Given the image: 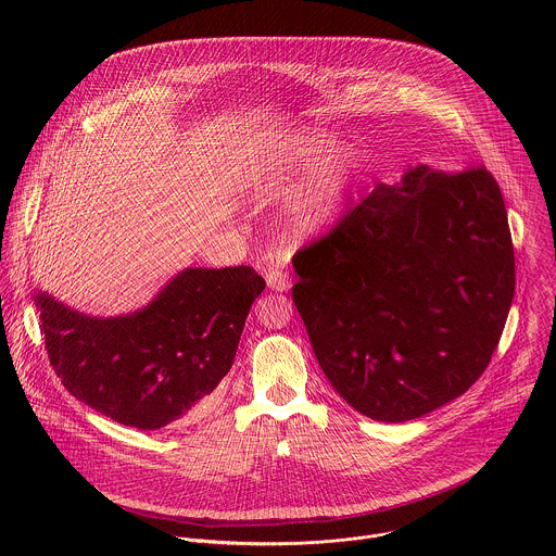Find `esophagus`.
Returning a JSON list of instances; mask_svg holds the SVG:
<instances>
[{
  "instance_id": "obj_1",
  "label": "esophagus",
  "mask_w": 556,
  "mask_h": 556,
  "mask_svg": "<svg viewBox=\"0 0 556 556\" xmlns=\"http://www.w3.org/2000/svg\"><path fill=\"white\" fill-rule=\"evenodd\" d=\"M267 287L271 289V291H278V293H282V291H289L291 289V278H289V274L285 271V269H269L267 271Z\"/></svg>"
}]
</instances>
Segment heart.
I'll list each match as a JSON object with an SVG mask.
<instances>
[{
  "label": "heart",
  "mask_w": 556,
  "mask_h": 556,
  "mask_svg": "<svg viewBox=\"0 0 556 556\" xmlns=\"http://www.w3.org/2000/svg\"><path fill=\"white\" fill-rule=\"evenodd\" d=\"M331 146L329 135L311 132L298 139H291L289 143L280 146L271 159L263 164V179H278L300 166L313 164L320 159ZM355 164L351 160H327L318 166L313 181L304 190L298 207V227L300 231H315L323 225L331 223L338 212L344 205V199L349 194L351 181H353Z\"/></svg>",
  "instance_id": "heart-1"
}]
</instances>
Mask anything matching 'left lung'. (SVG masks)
<instances>
[{"instance_id":"8db88e82","label":"left lung","mask_w":556,"mask_h":556,"mask_svg":"<svg viewBox=\"0 0 556 556\" xmlns=\"http://www.w3.org/2000/svg\"><path fill=\"white\" fill-rule=\"evenodd\" d=\"M293 302L355 410L408 421L463 396L498 346L516 289L496 179L408 168L293 256Z\"/></svg>"}]
</instances>
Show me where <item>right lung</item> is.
Here are the masks:
<instances>
[{"label":"right lung","mask_w":556,"mask_h":556,"mask_svg":"<svg viewBox=\"0 0 556 556\" xmlns=\"http://www.w3.org/2000/svg\"><path fill=\"white\" fill-rule=\"evenodd\" d=\"M263 289L265 280L245 265L190 267L126 317H87L47 293L34 304L64 388L117 424L160 430L210 404Z\"/></svg>","instance_id":"1"}]
</instances>
